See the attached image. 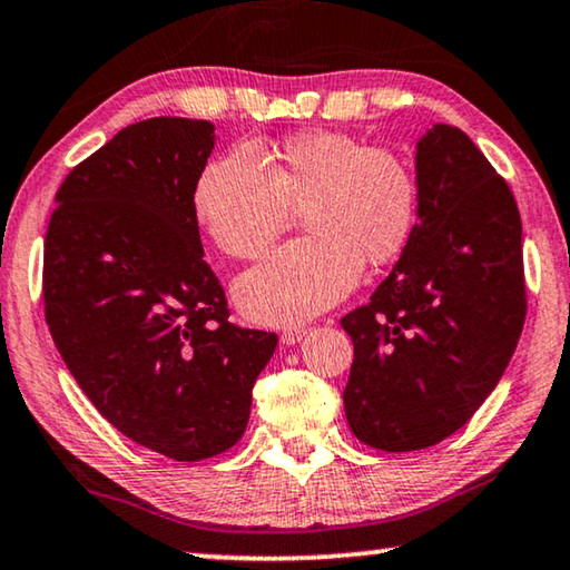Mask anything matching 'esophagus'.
I'll return each mask as SVG.
<instances>
[{"label":"esophagus","instance_id":"obj_1","mask_svg":"<svg viewBox=\"0 0 570 570\" xmlns=\"http://www.w3.org/2000/svg\"><path fill=\"white\" fill-rule=\"evenodd\" d=\"M304 333H307V327H286L282 333V343L284 345H296L304 337Z\"/></svg>","mask_w":570,"mask_h":570}]
</instances>
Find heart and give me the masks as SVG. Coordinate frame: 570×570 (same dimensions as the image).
Masks as SVG:
<instances>
[{
  "label": "heart",
  "instance_id": "obj_1",
  "mask_svg": "<svg viewBox=\"0 0 570 570\" xmlns=\"http://www.w3.org/2000/svg\"><path fill=\"white\" fill-rule=\"evenodd\" d=\"M420 191L394 150L368 148L345 132L286 138L263 160L233 148L202 168L191 189L197 225L219 253L258 258L302 209L309 235L271 253L237 278L235 299L248 317L288 325L333 307L361 266L402 256L417 227Z\"/></svg>",
  "mask_w": 570,
  "mask_h": 570
}]
</instances>
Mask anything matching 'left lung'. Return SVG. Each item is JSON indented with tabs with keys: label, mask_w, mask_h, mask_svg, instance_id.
<instances>
[{
	"label": "left lung",
	"mask_w": 570,
	"mask_h": 570,
	"mask_svg": "<svg viewBox=\"0 0 570 570\" xmlns=\"http://www.w3.org/2000/svg\"><path fill=\"white\" fill-rule=\"evenodd\" d=\"M417 227L402 258L340 325L353 435L386 453L440 443L502 379L528 314L520 209L463 130L417 142Z\"/></svg>",
	"instance_id": "obj_1"
}]
</instances>
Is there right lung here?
<instances>
[{
  "instance_id": "add662e5",
  "label": "right lung",
  "mask_w": 570,
  "mask_h": 570,
  "mask_svg": "<svg viewBox=\"0 0 570 570\" xmlns=\"http://www.w3.org/2000/svg\"><path fill=\"white\" fill-rule=\"evenodd\" d=\"M215 125L153 117L71 168L42 253V302L76 384L117 430L174 461L243 438L276 333L230 322L191 189Z\"/></svg>"
}]
</instances>
